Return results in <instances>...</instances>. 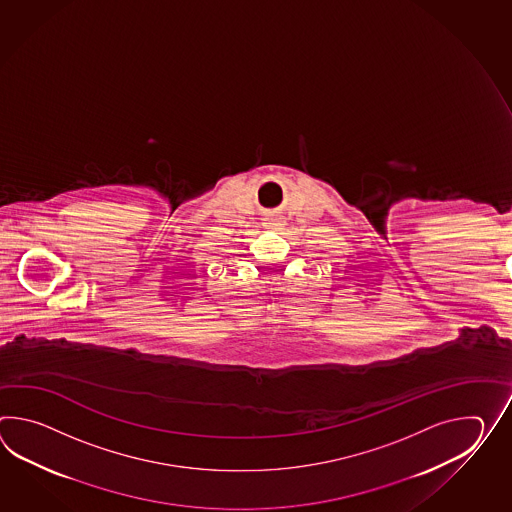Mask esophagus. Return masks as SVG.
Segmentation results:
<instances>
[{
    "mask_svg": "<svg viewBox=\"0 0 512 512\" xmlns=\"http://www.w3.org/2000/svg\"><path fill=\"white\" fill-rule=\"evenodd\" d=\"M266 228L273 229V231H279V229L283 228V222L279 220V218H275V216H272V218H266Z\"/></svg>",
    "mask_w": 512,
    "mask_h": 512,
    "instance_id": "34e87169",
    "label": "esophagus"
}]
</instances>
